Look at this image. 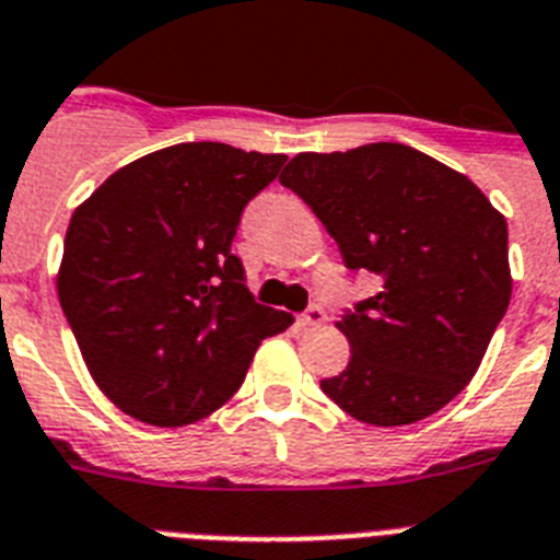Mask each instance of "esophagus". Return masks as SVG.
Masks as SVG:
<instances>
[{
	"instance_id": "esophagus-1",
	"label": "esophagus",
	"mask_w": 560,
	"mask_h": 560,
	"mask_svg": "<svg viewBox=\"0 0 560 560\" xmlns=\"http://www.w3.org/2000/svg\"><path fill=\"white\" fill-rule=\"evenodd\" d=\"M327 319V313H325V307H322V304H311V307H307V311L302 313V316H299V325L302 327H316V325H322V322Z\"/></svg>"
}]
</instances>
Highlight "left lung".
<instances>
[{"label": "left lung", "mask_w": 560, "mask_h": 560, "mask_svg": "<svg viewBox=\"0 0 560 560\" xmlns=\"http://www.w3.org/2000/svg\"><path fill=\"white\" fill-rule=\"evenodd\" d=\"M279 180L327 226L348 270L383 281L336 325L351 362L322 390L371 425H408L452 402L509 307L506 218L469 177L402 143L295 154Z\"/></svg>", "instance_id": "left-lung-1"}]
</instances>
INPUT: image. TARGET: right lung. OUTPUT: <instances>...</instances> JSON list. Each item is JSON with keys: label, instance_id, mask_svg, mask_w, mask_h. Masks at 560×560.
<instances>
[{"label": "right lung", "instance_id": "1", "mask_svg": "<svg viewBox=\"0 0 560 560\" xmlns=\"http://www.w3.org/2000/svg\"><path fill=\"white\" fill-rule=\"evenodd\" d=\"M284 154L177 143L129 163L71 215L59 304L94 383L120 411L177 429L241 388L261 339L293 316L247 290L241 212Z\"/></svg>", "mask_w": 560, "mask_h": 560}]
</instances>
